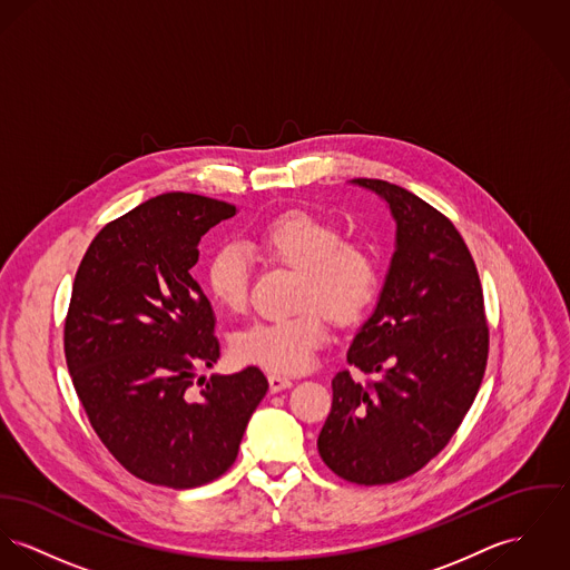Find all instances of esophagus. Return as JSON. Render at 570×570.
Masks as SVG:
<instances>
[{"label": "esophagus", "instance_id": "1", "mask_svg": "<svg viewBox=\"0 0 570 570\" xmlns=\"http://www.w3.org/2000/svg\"><path fill=\"white\" fill-rule=\"evenodd\" d=\"M267 381H269V392H281V390L292 387V379L281 376V374H269Z\"/></svg>", "mask_w": 570, "mask_h": 570}]
</instances>
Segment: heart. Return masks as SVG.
<instances>
[{
    "instance_id": "b5f03b06",
    "label": "heart",
    "mask_w": 570,
    "mask_h": 570,
    "mask_svg": "<svg viewBox=\"0 0 570 570\" xmlns=\"http://www.w3.org/2000/svg\"><path fill=\"white\" fill-rule=\"evenodd\" d=\"M257 246L265 257L301 272L294 315L255 322L233 342L239 362L274 374H298L309 367L326 344L328 322L353 324L379 294V265L372 250L346 239L342 228L324 217L292 210L261 228ZM207 289L222 309H246L250 265L242 248L224 246L207 265Z\"/></svg>"
}]
</instances>
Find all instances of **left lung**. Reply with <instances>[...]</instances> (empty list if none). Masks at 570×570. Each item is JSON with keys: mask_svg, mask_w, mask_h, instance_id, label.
<instances>
[{"mask_svg": "<svg viewBox=\"0 0 570 570\" xmlns=\"http://www.w3.org/2000/svg\"><path fill=\"white\" fill-rule=\"evenodd\" d=\"M357 185L387 200L396 253L348 363L317 451L337 476L387 485L426 466L455 435L485 374L490 328L476 265L455 224L412 191L376 178Z\"/></svg>", "mask_w": 570, "mask_h": 570, "instance_id": "obj_1", "label": "left lung"}]
</instances>
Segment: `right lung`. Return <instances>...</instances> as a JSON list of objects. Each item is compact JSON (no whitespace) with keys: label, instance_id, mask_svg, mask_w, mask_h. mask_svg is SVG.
<instances>
[{"label":"right lung","instance_id":"1","mask_svg":"<svg viewBox=\"0 0 570 570\" xmlns=\"http://www.w3.org/2000/svg\"><path fill=\"white\" fill-rule=\"evenodd\" d=\"M233 215L196 194L156 196L108 222L73 278L62 342L76 394L110 455L153 485L222 476L267 392L255 365L196 381L219 344L191 267L203 235Z\"/></svg>","mask_w":570,"mask_h":570}]
</instances>
